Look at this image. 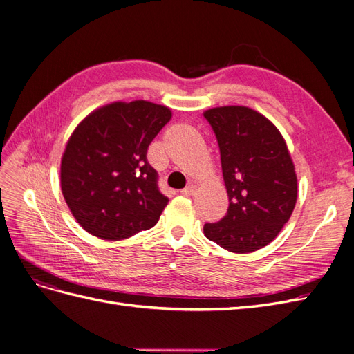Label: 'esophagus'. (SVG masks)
<instances>
[{
    "instance_id": "esophagus-1",
    "label": "esophagus",
    "mask_w": 354,
    "mask_h": 354,
    "mask_svg": "<svg viewBox=\"0 0 354 354\" xmlns=\"http://www.w3.org/2000/svg\"><path fill=\"white\" fill-rule=\"evenodd\" d=\"M195 192H196V187L194 185H189L183 190H181V194H183L185 196H192V195H195Z\"/></svg>"
}]
</instances>
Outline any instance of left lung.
Returning <instances> with one entry per match:
<instances>
[{
  "label": "left lung",
  "instance_id": "obj_1",
  "mask_svg": "<svg viewBox=\"0 0 354 354\" xmlns=\"http://www.w3.org/2000/svg\"><path fill=\"white\" fill-rule=\"evenodd\" d=\"M220 147L227 214L203 226L205 236L230 252L269 245L291 217L297 174L279 130L246 106L203 112Z\"/></svg>",
  "mask_w": 354,
  "mask_h": 354
}]
</instances>
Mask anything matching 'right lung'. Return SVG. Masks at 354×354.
<instances>
[{
  "mask_svg": "<svg viewBox=\"0 0 354 354\" xmlns=\"http://www.w3.org/2000/svg\"><path fill=\"white\" fill-rule=\"evenodd\" d=\"M171 120V111L146 100L115 102L75 128L62 156L60 185L81 227L121 241L153 227L168 198L159 192L147 147Z\"/></svg>",
  "mask_w": 354,
  "mask_h": 354,
  "instance_id": "add662e5",
  "label": "right lung"
}]
</instances>
